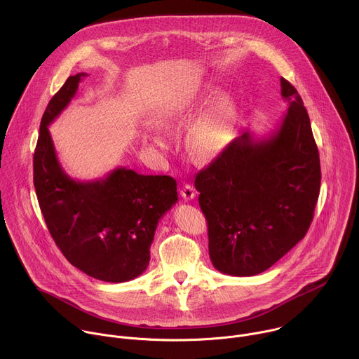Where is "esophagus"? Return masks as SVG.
Masks as SVG:
<instances>
[{"label": "esophagus", "instance_id": "obj_1", "mask_svg": "<svg viewBox=\"0 0 359 359\" xmlns=\"http://www.w3.org/2000/svg\"><path fill=\"white\" fill-rule=\"evenodd\" d=\"M180 194H182V197H183L184 201H189V200H193V198H194L196 191H194L193 186H190V184H183V187H182V190H180Z\"/></svg>", "mask_w": 359, "mask_h": 359}]
</instances>
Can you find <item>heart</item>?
Here are the masks:
<instances>
[{
    "label": "heart",
    "mask_w": 359,
    "mask_h": 359,
    "mask_svg": "<svg viewBox=\"0 0 359 359\" xmlns=\"http://www.w3.org/2000/svg\"><path fill=\"white\" fill-rule=\"evenodd\" d=\"M194 102H184L182 105L165 112L159 123L163 128H170L184 121L193 111ZM233 128V114L227 99L219 97L203 114H200L189 126L186 142L190 155L197 161H208L217 156L227 146ZM143 142L165 150L168 139L161 132H151L143 135Z\"/></svg>",
    "instance_id": "1"
}]
</instances>
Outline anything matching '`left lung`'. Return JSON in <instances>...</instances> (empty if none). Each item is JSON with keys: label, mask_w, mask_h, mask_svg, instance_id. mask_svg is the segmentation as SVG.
I'll use <instances>...</instances> for the list:
<instances>
[{"label": "left lung", "mask_w": 359, "mask_h": 359, "mask_svg": "<svg viewBox=\"0 0 359 359\" xmlns=\"http://www.w3.org/2000/svg\"><path fill=\"white\" fill-rule=\"evenodd\" d=\"M288 111L267 135L236 137L197 173L194 187L209 226V255L220 273L250 277L277 263L309 231L321 168L297 89L280 79Z\"/></svg>", "instance_id": "8db88e82"}]
</instances>
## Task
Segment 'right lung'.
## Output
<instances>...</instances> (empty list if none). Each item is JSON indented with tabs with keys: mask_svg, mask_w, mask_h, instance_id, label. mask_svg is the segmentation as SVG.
<instances>
[{
	"mask_svg": "<svg viewBox=\"0 0 359 359\" xmlns=\"http://www.w3.org/2000/svg\"><path fill=\"white\" fill-rule=\"evenodd\" d=\"M85 76H69L42 115L34 186L46 227L67 260L96 280L125 283L147 269L159 220L177 201V184L170 176H144L128 168L90 182L65 173L48 126Z\"/></svg>",
	"mask_w": 359,
	"mask_h": 359,
	"instance_id": "right-lung-1",
	"label": "right lung"
}]
</instances>
